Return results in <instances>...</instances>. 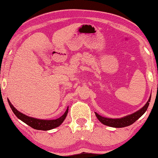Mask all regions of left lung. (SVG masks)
<instances>
[{"instance_id":"left-lung-1","label":"left lung","mask_w":158,"mask_h":158,"mask_svg":"<svg viewBox=\"0 0 158 158\" xmlns=\"http://www.w3.org/2000/svg\"><path fill=\"white\" fill-rule=\"evenodd\" d=\"M151 95L150 96L148 102L144 105L142 108L140 109L139 110L135 112L130 115H128L125 117L121 118H105L103 116H101L100 115L95 112V116H97L98 119L104 125H107V126L113 127H124L126 126H129V125L133 124L139 118L142 116V115L145 113L148 107L149 102L151 101Z\"/></svg>"}]
</instances>
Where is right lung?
<instances>
[{
	"label": "right lung",
	"instance_id": "obj_1",
	"mask_svg": "<svg viewBox=\"0 0 158 158\" xmlns=\"http://www.w3.org/2000/svg\"><path fill=\"white\" fill-rule=\"evenodd\" d=\"M7 102H8L10 108L12 109L16 116H17L19 119L21 121L24 122L26 124H27L29 126L33 127V129L38 130H49L56 128L62 124V123L64 121L67 116V114L68 113V107L67 108L66 111L63 116H61L60 118L55 120H42V119H37L35 118H32L30 116H26V115L21 113L17 109L15 108V106L12 105L10 101L7 99Z\"/></svg>",
	"mask_w": 158,
	"mask_h": 158
}]
</instances>
